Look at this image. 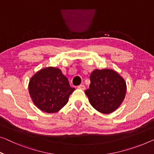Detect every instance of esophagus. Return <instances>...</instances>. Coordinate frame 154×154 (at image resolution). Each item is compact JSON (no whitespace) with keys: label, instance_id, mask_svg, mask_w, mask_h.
I'll use <instances>...</instances> for the list:
<instances>
[{"label":"esophagus","instance_id":"obj_1","mask_svg":"<svg viewBox=\"0 0 154 154\" xmlns=\"http://www.w3.org/2000/svg\"><path fill=\"white\" fill-rule=\"evenodd\" d=\"M77 88H79V89H81V90H85V89H86V87H85V86H84V84L79 85V86H78Z\"/></svg>","mask_w":154,"mask_h":154}]
</instances>
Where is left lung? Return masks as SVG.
<instances>
[{
  "label": "left lung",
  "instance_id": "left-lung-1",
  "mask_svg": "<svg viewBox=\"0 0 154 154\" xmlns=\"http://www.w3.org/2000/svg\"><path fill=\"white\" fill-rule=\"evenodd\" d=\"M89 88L85 91L94 109L102 113L116 111L125 100L127 93L125 80L112 69H95L90 76Z\"/></svg>",
  "mask_w": 154,
  "mask_h": 154
}]
</instances>
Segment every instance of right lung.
Returning <instances> with one entry per match:
<instances>
[{"mask_svg": "<svg viewBox=\"0 0 154 154\" xmlns=\"http://www.w3.org/2000/svg\"><path fill=\"white\" fill-rule=\"evenodd\" d=\"M28 90L32 100L38 109L52 113L67 104L75 88L70 87L68 78L59 68L47 67L38 70L31 77Z\"/></svg>", "mask_w": 154, "mask_h": 154, "instance_id": "obj_1", "label": "right lung"}]
</instances>
